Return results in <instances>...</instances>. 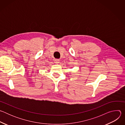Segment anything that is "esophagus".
Wrapping results in <instances>:
<instances>
[{
  "mask_svg": "<svg viewBox=\"0 0 125 125\" xmlns=\"http://www.w3.org/2000/svg\"><path fill=\"white\" fill-rule=\"evenodd\" d=\"M59 62H60V60L59 59H55L54 60V62L55 64H58V63H59Z\"/></svg>",
  "mask_w": 125,
  "mask_h": 125,
  "instance_id": "1",
  "label": "esophagus"
}]
</instances>
